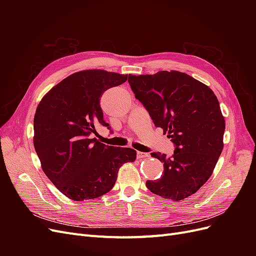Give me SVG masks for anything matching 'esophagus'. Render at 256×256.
Wrapping results in <instances>:
<instances>
[{
  "mask_svg": "<svg viewBox=\"0 0 256 256\" xmlns=\"http://www.w3.org/2000/svg\"><path fill=\"white\" fill-rule=\"evenodd\" d=\"M148 156H150V154H146V152H136V157H138V159L147 158Z\"/></svg>",
  "mask_w": 256,
  "mask_h": 256,
  "instance_id": "esophagus-1",
  "label": "esophagus"
}]
</instances>
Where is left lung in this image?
Listing matches in <instances>:
<instances>
[{
	"label": "left lung",
	"instance_id": "obj_1",
	"mask_svg": "<svg viewBox=\"0 0 256 256\" xmlns=\"http://www.w3.org/2000/svg\"><path fill=\"white\" fill-rule=\"evenodd\" d=\"M128 82L154 126L176 147L171 157L150 154L164 162V173L147 180L146 187L170 200L194 194L212 176L223 150L226 120L216 96L204 83L176 70L129 74Z\"/></svg>",
	"mask_w": 256,
	"mask_h": 256
}]
</instances>
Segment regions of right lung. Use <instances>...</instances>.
<instances>
[{
  "instance_id": "add662e5",
  "label": "right lung",
  "mask_w": 256,
  "mask_h": 256,
  "mask_svg": "<svg viewBox=\"0 0 256 256\" xmlns=\"http://www.w3.org/2000/svg\"><path fill=\"white\" fill-rule=\"evenodd\" d=\"M128 74L90 69L70 74L46 94L34 116V147L42 168L56 187L74 200L109 192L120 168L136 152L100 143L92 134L104 120L100 97L127 81Z\"/></svg>"
}]
</instances>
